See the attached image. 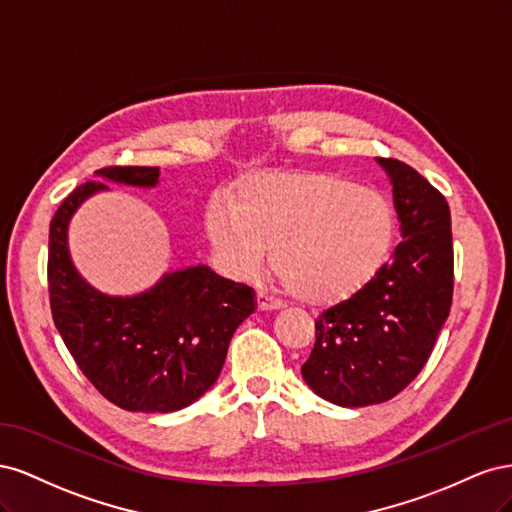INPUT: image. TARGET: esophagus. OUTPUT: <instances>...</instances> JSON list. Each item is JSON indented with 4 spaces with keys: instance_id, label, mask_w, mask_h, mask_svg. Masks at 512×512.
Listing matches in <instances>:
<instances>
[{
    "instance_id": "34e87169",
    "label": "esophagus",
    "mask_w": 512,
    "mask_h": 512,
    "mask_svg": "<svg viewBox=\"0 0 512 512\" xmlns=\"http://www.w3.org/2000/svg\"><path fill=\"white\" fill-rule=\"evenodd\" d=\"M256 305L260 312H273V309H280V301H275L267 290H258L256 292Z\"/></svg>"
}]
</instances>
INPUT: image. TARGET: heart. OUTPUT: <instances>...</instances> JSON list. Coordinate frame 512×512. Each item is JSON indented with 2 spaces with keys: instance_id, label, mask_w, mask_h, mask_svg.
<instances>
[{
  "instance_id": "b5f03b06",
  "label": "heart",
  "mask_w": 512,
  "mask_h": 512,
  "mask_svg": "<svg viewBox=\"0 0 512 512\" xmlns=\"http://www.w3.org/2000/svg\"><path fill=\"white\" fill-rule=\"evenodd\" d=\"M207 235L222 265L252 273L271 247V269L294 299L329 305L359 292L389 260L397 213L376 190L327 173L245 179L232 205L215 203Z\"/></svg>"
}]
</instances>
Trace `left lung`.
<instances>
[{
    "label": "left lung",
    "mask_w": 512,
    "mask_h": 512,
    "mask_svg": "<svg viewBox=\"0 0 512 512\" xmlns=\"http://www.w3.org/2000/svg\"><path fill=\"white\" fill-rule=\"evenodd\" d=\"M393 183L401 241L350 299L316 320L303 380L322 399L359 408L393 399L418 376L453 303V232L446 198L416 170L378 158Z\"/></svg>",
    "instance_id": "left-lung-1"
}]
</instances>
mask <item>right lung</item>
Instances as JSON below:
<instances>
[{"instance_id":"obj_1","label":"right lung","mask_w":512,"mask_h":512,"mask_svg":"<svg viewBox=\"0 0 512 512\" xmlns=\"http://www.w3.org/2000/svg\"><path fill=\"white\" fill-rule=\"evenodd\" d=\"M98 177L138 188L158 185L156 166H106ZM100 181L79 185L49 228V297L55 327L87 380L130 412H175L218 380L232 333L250 316L254 290L209 267L166 273L136 297H108L76 273L68 252L72 213Z\"/></svg>"}]
</instances>
